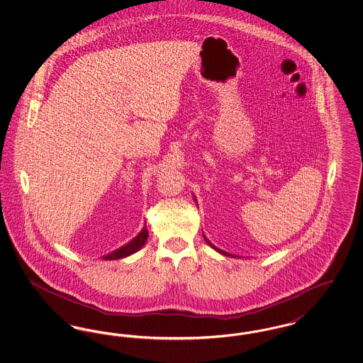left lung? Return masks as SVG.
I'll use <instances>...</instances> for the list:
<instances>
[{"label":"left lung","mask_w":363,"mask_h":363,"mask_svg":"<svg viewBox=\"0 0 363 363\" xmlns=\"http://www.w3.org/2000/svg\"><path fill=\"white\" fill-rule=\"evenodd\" d=\"M194 201H196V199H194ZM204 240H206V242H207L208 245H209V246H211V247H212V249H213V250H216V252H218V253H220V255H223V256H227V257H234V256H233V255H230V253H227V252H225V250H222V249H218V247H216V246H215V245H212V243H211V242H209V240H208L207 237H206V235H204Z\"/></svg>","instance_id":"obj_1"}]
</instances>
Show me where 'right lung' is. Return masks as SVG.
I'll return each instance as SVG.
<instances>
[{
  "label": "right lung",
  "instance_id": "right-lung-1",
  "mask_svg": "<svg viewBox=\"0 0 363 363\" xmlns=\"http://www.w3.org/2000/svg\"><path fill=\"white\" fill-rule=\"evenodd\" d=\"M147 238H148V230H147V227L144 225V227L141 228V231L138 233V235L132 241L128 242L126 245H123L120 249L114 250L113 253L104 256V259H125V257H128V256L138 252L144 246V243L147 242Z\"/></svg>",
  "mask_w": 363,
  "mask_h": 363
}]
</instances>
